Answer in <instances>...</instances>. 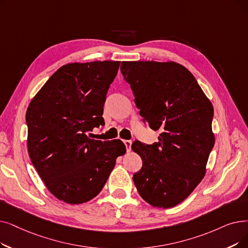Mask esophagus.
<instances>
[{"label":"esophagus","instance_id":"1","mask_svg":"<svg viewBox=\"0 0 248 248\" xmlns=\"http://www.w3.org/2000/svg\"><path fill=\"white\" fill-rule=\"evenodd\" d=\"M125 147H126V150L127 152H130L131 151V147H132V141H130V140H125V141H124Z\"/></svg>","mask_w":248,"mask_h":248}]
</instances>
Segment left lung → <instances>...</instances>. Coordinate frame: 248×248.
Here are the masks:
<instances>
[{
	"instance_id": "8db88e82",
	"label": "left lung",
	"mask_w": 248,
	"mask_h": 248,
	"mask_svg": "<svg viewBox=\"0 0 248 248\" xmlns=\"http://www.w3.org/2000/svg\"><path fill=\"white\" fill-rule=\"evenodd\" d=\"M143 122L161 134L159 142L135 141L143 166L133 176L142 199L168 209L184 202L207 171L215 144L213 104L193 75L175 62H122Z\"/></svg>"
}]
</instances>
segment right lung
<instances>
[{"label":"right lung","mask_w":248,"mask_h":248,"mask_svg":"<svg viewBox=\"0 0 248 248\" xmlns=\"http://www.w3.org/2000/svg\"><path fill=\"white\" fill-rule=\"evenodd\" d=\"M121 62H70L61 67L31 99L26 111L27 151L46 188L71 204L89 202L103 188L116 158L125 154L121 140L88 135L104 124L107 90Z\"/></svg>","instance_id":"obj_1"}]
</instances>
